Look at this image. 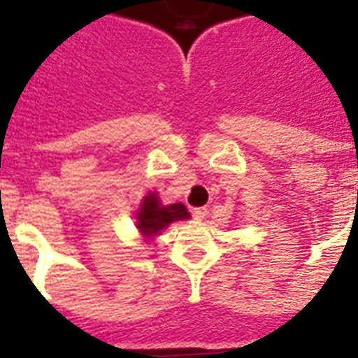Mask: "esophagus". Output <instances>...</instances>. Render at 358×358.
Masks as SVG:
<instances>
[{
    "label": "esophagus",
    "mask_w": 358,
    "mask_h": 358,
    "mask_svg": "<svg viewBox=\"0 0 358 358\" xmlns=\"http://www.w3.org/2000/svg\"><path fill=\"white\" fill-rule=\"evenodd\" d=\"M194 220H204L208 217V208H194L193 209Z\"/></svg>",
    "instance_id": "obj_1"
}]
</instances>
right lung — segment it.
<instances>
[{
  "instance_id": "right-lung-1",
  "label": "right lung",
  "mask_w": 358,
  "mask_h": 358,
  "mask_svg": "<svg viewBox=\"0 0 358 358\" xmlns=\"http://www.w3.org/2000/svg\"><path fill=\"white\" fill-rule=\"evenodd\" d=\"M189 217L191 213L184 204L176 202V204L164 206L158 193L154 191V193L145 194L139 202V208L136 211V228L145 241H152L154 237L162 235L167 226L178 220H187Z\"/></svg>"
}]
</instances>
